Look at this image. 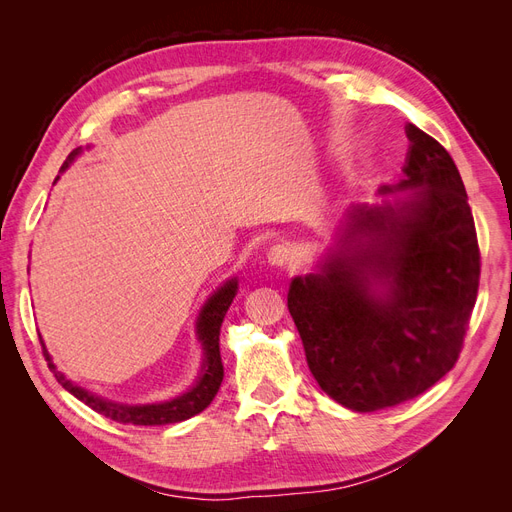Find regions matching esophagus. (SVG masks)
<instances>
[{
    "mask_svg": "<svg viewBox=\"0 0 512 512\" xmlns=\"http://www.w3.org/2000/svg\"><path fill=\"white\" fill-rule=\"evenodd\" d=\"M267 258H269V265L273 267H292L299 262V252L294 250L290 243H275L269 250Z\"/></svg>",
    "mask_w": 512,
    "mask_h": 512,
    "instance_id": "obj_1",
    "label": "esophagus"
}]
</instances>
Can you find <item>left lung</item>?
I'll return each instance as SVG.
<instances>
[{"label":"left lung","instance_id":"1","mask_svg":"<svg viewBox=\"0 0 512 512\" xmlns=\"http://www.w3.org/2000/svg\"><path fill=\"white\" fill-rule=\"evenodd\" d=\"M404 179L412 190L346 211L339 250L294 277L288 309L320 389L374 412L431 389L459 359L480 280L472 209L448 151L412 123Z\"/></svg>","mask_w":512,"mask_h":512}]
</instances>
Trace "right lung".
<instances>
[{"instance_id": "1", "label": "right lung", "mask_w": 512, "mask_h": 512, "mask_svg": "<svg viewBox=\"0 0 512 512\" xmlns=\"http://www.w3.org/2000/svg\"><path fill=\"white\" fill-rule=\"evenodd\" d=\"M79 153L81 149H74L68 156V160L64 162V166H61V170H66ZM235 294H237V280L232 277V280H228L222 288L215 290L203 305V309H200V316L196 322V337L200 342V348H203V367H200V376L188 393H183L170 401H164V404H147V406L115 404V401H108L100 395H94L91 391L83 389V386L74 384L72 380H68L64 374H61V371H57L49 352H46L42 344L44 359L49 363V369L55 371L57 382L64 386L68 393H72L76 399H81L83 404L89 406L91 410L111 418V421H117L123 425L181 423L185 418L203 412L220 391V384L224 378V365L220 356V329H222L228 307L232 299H235Z\"/></svg>"}]
</instances>
